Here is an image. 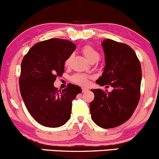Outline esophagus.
<instances>
[{
    "label": "esophagus",
    "instance_id": "1",
    "mask_svg": "<svg viewBox=\"0 0 159 159\" xmlns=\"http://www.w3.org/2000/svg\"><path fill=\"white\" fill-rule=\"evenodd\" d=\"M87 91H88V89L84 88H84H82V93H86Z\"/></svg>",
    "mask_w": 159,
    "mask_h": 159
}]
</instances>
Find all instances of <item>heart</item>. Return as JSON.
Wrapping results in <instances>:
<instances>
[{
    "label": "heart",
    "instance_id": "obj_1",
    "mask_svg": "<svg viewBox=\"0 0 159 159\" xmlns=\"http://www.w3.org/2000/svg\"><path fill=\"white\" fill-rule=\"evenodd\" d=\"M81 52L86 57V59L90 62L93 61L96 58H98V53L90 45H85V46H84L83 48L81 49ZM71 61H72V57H69L68 59H66L64 63L66 67L70 66ZM88 76L84 74H75L71 78V81L74 82L76 84L81 86L87 85L88 84Z\"/></svg>",
    "mask_w": 159,
    "mask_h": 159
}]
</instances>
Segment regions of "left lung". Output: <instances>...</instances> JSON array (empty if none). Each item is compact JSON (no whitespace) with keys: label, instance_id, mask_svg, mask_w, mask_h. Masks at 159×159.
<instances>
[{"label":"left lung","instance_id":"8db88e82","mask_svg":"<svg viewBox=\"0 0 159 159\" xmlns=\"http://www.w3.org/2000/svg\"><path fill=\"white\" fill-rule=\"evenodd\" d=\"M102 45L105 66L96 83L111 86L114 90L110 93L91 90L94 99L90 109L96 125L111 129L126 122L136 109L140 96L141 66L135 52L128 45L112 39H105Z\"/></svg>","mask_w":159,"mask_h":159}]
</instances>
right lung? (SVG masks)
Wrapping results in <instances>:
<instances>
[{
	"label": "right lung",
	"mask_w": 159,
	"mask_h": 159,
	"mask_svg": "<svg viewBox=\"0 0 159 159\" xmlns=\"http://www.w3.org/2000/svg\"><path fill=\"white\" fill-rule=\"evenodd\" d=\"M76 45L69 40L50 39L34 45L24 57L19 88L27 111L34 120L46 127L57 128L69 120L72 100L81 92L69 84L57 90L54 83L64 72V63Z\"/></svg>",
	"instance_id": "1"
}]
</instances>
